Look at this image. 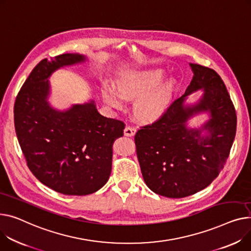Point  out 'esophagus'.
Returning <instances> with one entry per match:
<instances>
[{"label":"esophagus","mask_w":251,"mask_h":251,"mask_svg":"<svg viewBox=\"0 0 251 251\" xmlns=\"http://www.w3.org/2000/svg\"><path fill=\"white\" fill-rule=\"evenodd\" d=\"M136 128L135 127H132V126H126L124 129V135L128 136V137H132L135 135L136 133Z\"/></svg>","instance_id":"obj_1"}]
</instances>
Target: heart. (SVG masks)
<instances>
[{"label": "heart", "mask_w": 251, "mask_h": 251, "mask_svg": "<svg viewBox=\"0 0 251 251\" xmlns=\"http://www.w3.org/2000/svg\"><path fill=\"white\" fill-rule=\"evenodd\" d=\"M161 78L160 73H124L115 79L119 95L109 87L103 90L106 103L116 109L123 106L122 99L135 100L133 113L142 123L158 120L169 108L174 93V82L168 81L153 89Z\"/></svg>", "instance_id": "b5f03b06"}]
</instances>
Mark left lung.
Instances as JSON below:
<instances>
[{"label":"left lung","instance_id":"obj_1","mask_svg":"<svg viewBox=\"0 0 251 251\" xmlns=\"http://www.w3.org/2000/svg\"><path fill=\"white\" fill-rule=\"evenodd\" d=\"M193 79L185 94L151 124L141 126L134 141L146 186L157 195L185 198L207 188L223 170L236 134L237 117L221 76L214 70L190 63ZM204 89L198 105L183 107L191 92ZM208 109L211 119L201 130H189L185 122L195 112Z\"/></svg>","mask_w":251,"mask_h":251}]
</instances>
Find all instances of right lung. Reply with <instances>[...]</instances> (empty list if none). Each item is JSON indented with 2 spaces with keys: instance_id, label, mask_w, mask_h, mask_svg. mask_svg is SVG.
I'll list each match as a JSON object with an SVG mask.
<instances>
[{
  "instance_id": "add662e5",
  "label": "right lung",
  "mask_w": 251,
  "mask_h": 251,
  "mask_svg": "<svg viewBox=\"0 0 251 251\" xmlns=\"http://www.w3.org/2000/svg\"><path fill=\"white\" fill-rule=\"evenodd\" d=\"M85 60L79 54L42 59L17 95L14 124L31 173L43 185L68 196L101 189L111 175L112 145L125 124L100 114L94 102L57 112L46 102L47 78L55 70Z\"/></svg>"
}]
</instances>
